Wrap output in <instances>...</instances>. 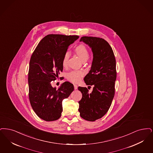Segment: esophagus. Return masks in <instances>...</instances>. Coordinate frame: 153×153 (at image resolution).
I'll return each instance as SVG.
<instances>
[{
  "instance_id": "34e87169",
  "label": "esophagus",
  "mask_w": 153,
  "mask_h": 153,
  "mask_svg": "<svg viewBox=\"0 0 153 153\" xmlns=\"http://www.w3.org/2000/svg\"><path fill=\"white\" fill-rule=\"evenodd\" d=\"M74 89L75 90H76L78 88V86L76 85H74Z\"/></svg>"
}]
</instances>
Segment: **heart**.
Here are the masks:
<instances>
[{
  "label": "heart",
  "instance_id": "b5f03b06",
  "mask_svg": "<svg viewBox=\"0 0 153 153\" xmlns=\"http://www.w3.org/2000/svg\"><path fill=\"white\" fill-rule=\"evenodd\" d=\"M75 53L79 57L80 59L82 61L84 60L87 59L89 56V53L88 50H87L86 47L83 45H80L75 48ZM70 56L69 52H66L63 57V65L66 66L68 60ZM83 75V73L79 71H73L67 74V78L68 79L74 83H77L79 81L82 76Z\"/></svg>",
  "mask_w": 153,
  "mask_h": 153
}]
</instances>
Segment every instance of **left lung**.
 I'll use <instances>...</instances> for the list:
<instances>
[{
	"label": "left lung",
	"instance_id": "1",
	"mask_svg": "<svg viewBox=\"0 0 153 153\" xmlns=\"http://www.w3.org/2000/svg\"><path fill=\"white\" fill-rule=\"evenodd\" d=\"M80 42L90 47L93 53L91 69L84 78L87 85L93 86V90L88 93L86 87H78L82 94L79 111L83 119L93 122L104 116L111 105L117 78L116 60L112 48L105 39L83 36Z\"/></svg>",
	"mask_w": 153,
	"mask_h": 153
}]
</instances>
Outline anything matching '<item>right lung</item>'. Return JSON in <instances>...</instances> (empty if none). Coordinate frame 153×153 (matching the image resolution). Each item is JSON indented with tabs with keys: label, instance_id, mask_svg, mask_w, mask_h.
<instances>
[{
	"label": "right lung",
	"instance_id": "right-lung-1",
	"mask_svg": "<svg viewBox=\"0 0 153 153\" xmlns=\"http://www.w3.org/2000/svg\"><path fill=\"white\" fill-rule=\"evenodd\" d=\"M79 38L77 35L50 34L44 37L31 57L28 82L29 99L34 112L46 121L58 120L63 110L62 101L74 90L68 82L58 89L51 82L63 71V59L68 46Z\"/></svg>",
	"mask_w": 153,
	"mask_h": 153
}]
</instances>
